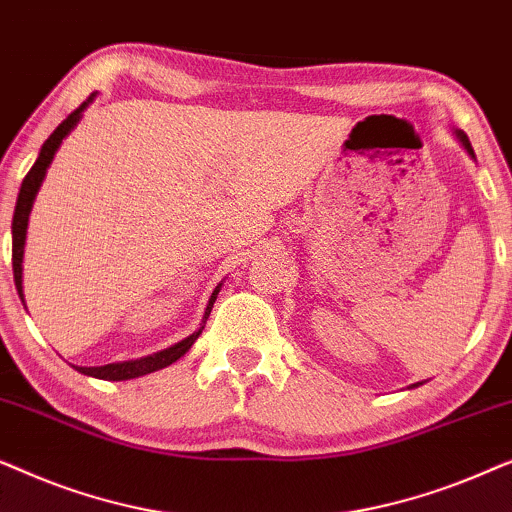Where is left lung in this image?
Returning <instances> with one entry per match:
<instances>
[{
	"label": "left lung",
	"instance_id": "8db88e82",
	"mask_svg": "<svg viewBox=\"0 0 512 512\" xmlns=\"http://www.w3.org/2000/svg\"><path fill=\"white\" fill-rule=\"evenodd\" d=\"M457 137L461 139V144H464V146H466V151H468V153H471V156H473V146H471V142H468V137L464 135V132H457Z\"/></svg>",
	"mask_w": 512,
	"mask_h": 512
}]
</instances>
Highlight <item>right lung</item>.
Here are the masks:
<instances>
[{
  "instance_id": "add662e5",
  "label": "right lung",
  "mask_w": 512,
  "mask_h": 512,
  "mask_svg": "<svg viewBox=\"0 0 512 512\" xmlns=\"http://www.w3.org/2000/svg\"><path fill=\"white\" fill-rule=\"evenodd\" d=\"M95 95H90L86 102L81 104L79 109H74L72 114H69L65 121H62L58 128L53 130V135L46 139L44 146H41V153L37 158V163L32 165V170L25 174L23 184H20V193H18V202H16V212H13V223H11V233H13V279H16V289L20 293V298H23V247H25V233H27V216H30V209H32V202H34V195H37L41 181H44V174H46V167L51 165V160L55 156V151H58V146L62 144V139H65L69 132L76 123H79L81 118V111L88 107L90 102H93ZM219 289L221 286H216L212 298H209L207 303V310H205V317L202 321H207L209 312H212L214 307V300L219 296ZM198 333L188 335L186 340L177 342V345L170 347V349H163V352L158 354H151V356H144V359H137V361H125V363H107V366H97V368H79L74 366L79 373L83 375H90V377H97V380H132V377H142V375H149L153 370H160L165 366H170L177 359H181L195 340H198Z\"/></svg>"
}]
</instances>
